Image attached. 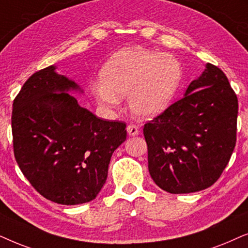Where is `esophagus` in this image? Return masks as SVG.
Instances as JSON below:
<instances>
[{"mask_svg":"<svg viewBox=\"0 0 248 248\" xmlns=\"http://www.w3.org/2000/svg\"><path fill=\"white\" fill-rule=\"evenodd\" d=\"M127 133L129 136H137V135L140 134V129H138V127L135 126V124H129V126L127 127Z\"/></svg>","mask_w":248,"mask_h":248,"instance_id":"esophagus-1","label":"esophagus"}]
</instances>
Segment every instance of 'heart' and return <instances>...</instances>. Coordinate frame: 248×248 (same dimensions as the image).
<instances>
[{
	"mask_svg": "<svg viewBox=\"0 0 248 248\" xmlns=\"http://www.w3.org/2000/svg\"><path fill=\"white\" fill-rule=\"evenodd\" d=\"M100 79L101 84L92 85L98 103L115 108L120 98L128 96L135 115L152 119L173 102L183 80V67L167 53L124 48L105 63Z\"/></svg>",
	"mask_w": 248,
	"mask_h": 248,
	"instance_id": "heart-1",
	"label": "heart"
}]
</instances>
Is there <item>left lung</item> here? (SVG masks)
Returning <instances> with one entry per match:
<instances>
[{
    "label": "left lung",
    "mask_w": 248,
    "mask_h": 248,
    "mask_svg": "<svg viewBox=\"0 0 248 248\" xmlns=\"http://www.w3.org/2000/svg\"><path fill=\"white\" fill-rule=\"evenodd\" d=\"M237 114L238 100L226 75L206 63L184 97L144 126L154 183L171 194L212 186L235 148Z\"/></svg>",
    "instance_id": "left-lung-1"
}]
</instances>
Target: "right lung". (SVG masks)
Returning a JSON list of instances; mask_svg holds the SVG:
<instances>
[{"label": "right lung", "mask_w": 248, "mask_h": 248, "mask_svg": "<svg viewBox=\"0 0 248 248\" xmlns=\"http://www.w3.org/2000/svg\"><path fill=\"white\" fill-rule=\"evenodd\" d=\"M42 69L13 101V152L36 190L52 202L77 205L93 201L108 178L113 152L126 140V124L105 121L78 104L77 82Z\"/></svg>", "instance_id": "1"}]
</instances>
